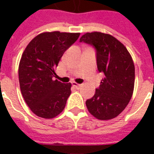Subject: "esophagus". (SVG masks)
I'll list each match as a JSON object with an SVG mask.
<instances>
[{"label": "esophagus", "mask_w": 154, "mask_h": 154, "mask_svg": "<svg viewBox=\"0 0 154 154\" xmlns=\"http://www.w3.org/2000/svg\"><path fill=\"white\" fill-rule=\"evenodd\" d=\"M72 87H75V88H77V89H79L81 87H82V85L81 84H77L76 83V82H72Z\"/></svg>", "instance_id": "1"}]
</instances>
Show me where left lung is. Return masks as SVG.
Returning <instances> with one entry per match:
<instances>
[{"label":"left lung","instance_id":"8db88e82","mask_svg":"<svg viewBox=\"0 0 154 154\" xmlns=\"http://www.w3.org/2000/svg\"><path fill=\"white\" fill-rule=\"evenodd\" d=\"M80 42L97 50V68L105 75L93 97L86 101L87 110L100 120L116 118L125 109L134 87V64L125 46L112 35L87 33Z\"/></svg>","mask_w":154,"mask_h":154}]
</instances>
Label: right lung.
<instances>
[{"mask_svg":"<svg viewBox=\"0 0 154 154\" xmlns=\"http://www.w3.org/2000/svg\"><path fill=\"white\" fill-rule=\"evenodd\" d=\"M79 36L80 33L45 32L25 48L19 65L20 87L26 104L38 117L52 119L65 108L72 84L54 80L55 69Z\"/></svg>","mask_w":154,"mask_h":154,"instance_id":"obj_1","label":"right lung"}]
</instances>
